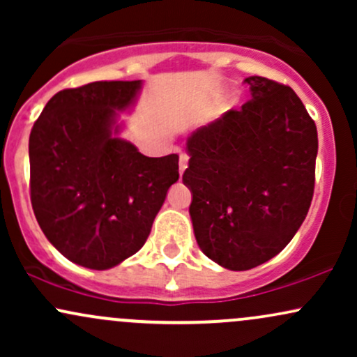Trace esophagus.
<instances>
[{
  "label": "esophagus",
  "instance_id": "esophagus-1",
  "mask_svg": "<svg viewBox=\"0 0 357 357\" xmlns=\"http://www.w3.org/2000/svg\"><path fill=\"white\" fill-rule=\"evenodd\" d=\"M188 159H190V158H188V154H181V155H179V173H184V169H186V167H188Z\"/></svg>",
  "mask_w": 357,
  "mask_h": 357
}]
</instances>
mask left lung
Wrapping results in <instances>:
<instances>
[{
  "label": "left lung",
  "instance_id": "1",
  "mask_svg": "<svg viewBox=\"0 0 357 357\" xmlns=\"http://www.w3.org/2000/svg\"><path fill=\"white\" fill-rule=\"evenodd\" d=\"M252 100L198 127L183 174L198 247L223 268L250 270L280 253L314 195L317 129L287 85L247 77Z\"/></svg>",
  "mask_w": 357,
  "mask_h": 357
}]
</instances>
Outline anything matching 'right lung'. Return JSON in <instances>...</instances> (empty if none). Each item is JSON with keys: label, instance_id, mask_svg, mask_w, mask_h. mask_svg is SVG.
<instances>
[{"label": "right lung", "instance_id": "obj_1", "mask_svg": "<svg viewBox=\"0 0 357 357\" xmlns=\"http://www.w3.org/2000/svg\"><path fill=\"white\" fill-rule=\"evenodd\" d=\"M142 80L60 90L30 134V192L48 241L73 264L107 270L142 248L179 155L147 158L121 137Z\"/></svg>", "mask_w": 357, "mask_h": 357}]
</instances>
